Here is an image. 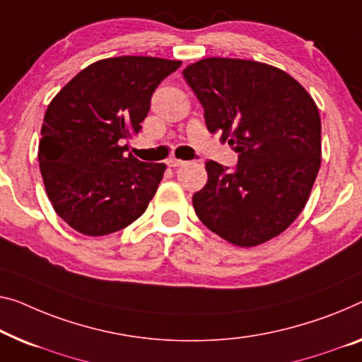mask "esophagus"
<instances>
[{
  "instance_id": "34e87169",
  "label": "esophagus",
  "mask_w": 362,
  "mask_h": 362,
  "mask_svg": "<svg viewBox=\"0 0 362 362\" xmlns=\"http://www.w3.org/2000/svg\"><path fill=\"white\" fill-rule=\"evenodd\" d=\"M183 164H185V163H183L182 159H177V158H169V159H167V165H169V167H180Z\"/></svg>"
}]
</instances>
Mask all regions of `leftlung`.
I'll return each instance as SVG.
<instances>
[{
    "instance_id": "8db88e82",
    "label": "left lung",
    "mask_w": 362,
    "mask_h": 362,
    "mask_svg": "<svg viewBox=\"0 0 362 362\" xmlns=\"http://www.w3.org/2000/svg\"><path fill=\"white\" fill-rule=\"evenodd\" d=\"M183 78L239 163H206L208 182L193 195L199 221L237 247L279 235L304 209L322 163L317 104L276 66L239 58H203Z\"/></svg>"
}]
</instances>
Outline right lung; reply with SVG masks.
I'll use <instances>...</instances> for the list:
<instances>
[{
	"label": "right lung",
	"instance_id": "obj_1",
	"mask_svg": "<svg viewBox=\"0 0 362 362\" xmlns=\"http://www.w3.org/2000/svg\"><path fill=\"white\" fill-rule=\"evenodd\" d=\"M182 62L115 57L79 71L43 117L39 163L57 214L90 237L125 229L146 211L165 164L138 160L123 144L141 129L151 95Z\"/></svg>",
	"mask_w": 362,
	"mask_h": 362
}]
</instances>
